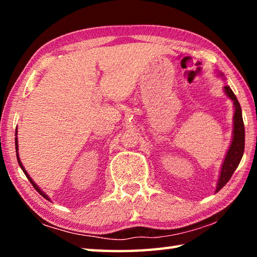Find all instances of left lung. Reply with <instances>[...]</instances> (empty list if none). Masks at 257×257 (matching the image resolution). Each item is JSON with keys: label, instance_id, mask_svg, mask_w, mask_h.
I'll list each match as a JSON object with an SVG mask.
<instances>
[{"label": "left lung", "instance_id": "8db88e82", "mask_svg": "<svg viewBox=\"0 0 257 257\" xmlns=\"http://www.w3.org/2000/svg\"><path fill=\"white\" fill-rule=\"evenodd\" d=\"M224 93L228 95V97H230V99H232L234 105L233 136L231 144H230V147L228 150V153L225 155V159L223 161L222 168H221L215 193H217V191L222 188V187L230 180V178L233 175L234 170H236L239 163H240L243 150H245V127H243L240 104H239L236 95L233 94L229 86H224Z\"/></svg>", "mask_w": 257, "mask_h": 257}]
</instances>
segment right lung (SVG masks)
<instances>
[{
    "mask_svg": "<svg viewBox=\"0 0 257 257\" xmlns=\"http://www.w3.org/2000/svg\"><path fill=\"white\" fill-rule=\"evenodd\" d=\"M16 136H17V133H16ZM16 152H17V160H18V163H19V165H20V168L21 169H23V171L25 172V175H26V177H27V179L30 181V182H32V185L34 186V188L35 189H36L37 191H38V193H40L41 195H42V196L43 197H44L45 199H47V201H50V198H49V196H47V195L46 194H44V193H43V191L40 189V188H38V186L36 185V184H35V182L33 181V179H32V178H30L29 177V175H28V173H27V171H26L25 170V168H24V165H23V163H21V161H20V159H19V154H18V138H17L16 137Z\"/></svg>",
    "mask_w": 257,
    "mask_h": 257,
    "instance_id": "1",
    "label": "right lung"
}]
</instances>
